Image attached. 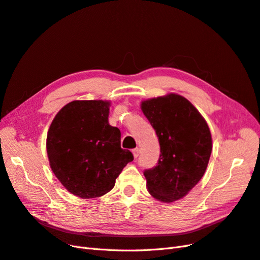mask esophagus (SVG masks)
<instances>
[{
  "instance_id": "34e87169",
  "label": "esophagus",
  "mask_w": 260,
  "mask_h": 260,
  "mask_svg": "<svg viewBox=\"0 0 260 260\" xmlns=\"http://www.w3.org/2000/svg\"><path fill=\"white\" fill-rule=\"evenodd\" d=\"M132 153H133V156H135L136 158H137V157L140 155V148H139V147L133 148V149H132Z\"/></svg>"
}]
</instances>
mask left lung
Here are the masks:
<instances>
[{
    "label": "left lung",
    "mask_w": 260,
    "mask_h": 260,
    "mask_svg": "<svg viewBox=\"0 0 260 260\" xmlns=\"http://www.w3.org/2000/svg\"><path fill=\"white\" fill-rule=\"evenodd\" d=\"M141 108L160 145L158 162L144 170L148 192L164 203L182 199L207 168L212 148L208 124L190 102L174 93L146 100Z\"/></svg>",
    "instance_id": "obj_1"
}]
</instances>
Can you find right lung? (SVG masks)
<instances>
[{
  "label": "right lung",
  "mask_w": 260,
  "mask_h": 260,
  "mask_svg": "<svg viewBox=\"0 0 260 260\" xmlns=\"http://www.w3.org/2000/svg\"><path fill=\"white\" fill-rule=\"evenodd\" d=\"M109 102L74 101L53 119L46 151L54 175L81 199L106 194L133 155L120 146V130L108 123Z\"/></svg>",
  "instance_id": "add662e5"
}]
</instances>
